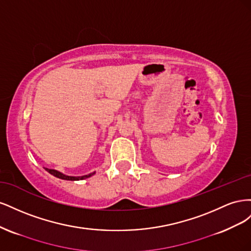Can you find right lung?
<instances>
[{"label":"right lung","instance_id":"obj_1","mask_svg":"<svg viewBox=\"0 0 251 251\" xmlns=\"http://www.w3.org/2000/svg\"><path fill=\"white\" fill-rule=\"evenodd\" d=\"M45 170H46L48 173H50L51 175H53V176L56 177V178H59V179H63V180H70V181H77V180H83V179H87L91 176H93V175L95 173H91L89 175H85V176H80V177H73V176H67V175H64L63 173H60L56 170H51V169H47L45 168Z\"/></svg>","mask_w":251,"mask_h":251}]
</instances>
